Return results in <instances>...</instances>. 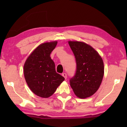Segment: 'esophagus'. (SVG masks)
Listing matches in <instances>:
<instances>
[{
  "mask_svg": "<svg viewBox=\"0 0 127 127\" xmlns=\"http://www.w3.org/2000/svg\"><path fill=\"white\" fill-rule=\"evenodd\" d=\"M62 76L64 77V78L65 79H66V77H67V76H66V74L65 73H62Z\"/></svg>",
  "mask_w": 127,
  "mask_h": 127,
  "instance_id": "esophagus-1",
  "label": "esophagus"
}]
</instances>
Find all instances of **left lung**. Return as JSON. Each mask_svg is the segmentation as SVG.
Returning <instances> with one entry per match:
<instances>
[{"label":"left lung","mask_w":127,"mask_h":127,"mask_svg":"<svg viewBox=\"0 0 127 127\" xmlns=\"http://www.w3.org/2000/svg\"><path fill=\"white\" fill-rule=\"evenodd\" d=\"M68 44L77 64L76 73L70 79V85L77 97H89L97 91L101 83L104 74V62L98 53L89 45L71 41Z\"/></svg>","instance_id":"obj_1"}]
</instances>
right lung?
Masks as SVG:
<instances>
[{
    "mask_svg": "<svg viewBox=\"0 0 127 127\" xmlns=\"http://www.w3.org/2000/svg\"><path fill=\"white\" fill-rule=\"evenodd\" d=\"M57 41L45 42L38 46L25 62L23 72L25 80L30 90L38 96L50 97L64 80L55 70L50 54Z\"/></svg>",
    "mask_w": 127,
    "mask_h": 127,
    "instance_id": "1",
    "label": "right lung"
}]
</instances>
